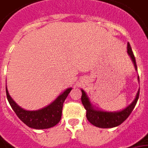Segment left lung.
I'll list each match as a JSON object with an SVG mask.
<instances>
[{"label": "left lung", "mask_w": 148, "mask_h": 148, "mask_svg": "<svg viewBox=\"0 0 148 148\" xmlns=\"http://www.w3.org/2000/svg\"><path fill=\"white\" fill-rule=\"evenodd\" d=\"M127 52L131 58L132 61L134 62L135 69L137 70L135 57L129 42L127 45ZM81 92H82L81 101L84 109L86 110V118L88 121L93 126L100 127V128H112V127H118L120 124H122L129 117L130 113L134 110V106L138 101V96H139V90H138L134 101L123 110L119 111V112H103V111L94 110L89 102V100L84 90H81Z\"/></svg>", "instance_id": "obj_1"}]
</instances>
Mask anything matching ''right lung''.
<instances>
[{
  "mask_svg": "<svg viewBox=\"0 0 148 148\" xmlns=\"http://www.w3.org/2000/svg\"><path fill=\"white\" fill-rule=\"evenodd\" d=\"M72 90L69 88L60 95L56 99L47 107L38 110H25L18 106L14 100L10 97L9 92L6 87V96L12 109L19 119H21L26 126L34 129H47L56 126L60 121L62 116L63 105L68 93Z\"/></svg>",
  "mask_w": 148,
  "mask_h": 148,
  "instance_id": "obj_1",
  "label": "right lung"
}]
</instances>
